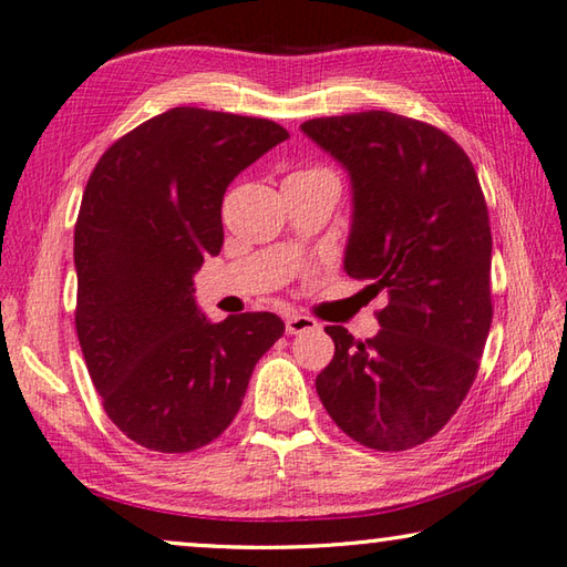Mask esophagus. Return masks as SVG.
<instances>
[{"label":"esophagus","mask_w":567,"mask_h":567,"mask_svg":"<svg viewBox=\"0 0 567 567\" xmlns=\"http://www.w3.org/2000/svg\"><path fill=\"white\" fill-rule=\"evenodd\" d=\"M320 326L308 316H288L286 318V332L288 334H303V332H310V330H318Z\"/></svg>","instance_id":"esophagus-1"}]
</instances>
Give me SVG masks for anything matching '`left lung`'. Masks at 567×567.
<instances>
[{"instance_id": "obj_1", "label": "left lung", "mask_w": 567, "mask_h": 567, "mask_svg": "<svg viewBox=\"0 0 567 567\" xmlns=\"http://www.w3.org/2000/svg\"><path fill=\"white\" fill-rule=\"evenodd\" d=\"M300 130L352 183L344 271L389 298L367 342L326 328L334 357L318 396L352 441L381 453L415 447L467 396L492 326V233L475 166L445 132L394 112Z\"/></svg>"}]
</instances>
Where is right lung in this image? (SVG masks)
Listing matches in <instances>:
<instances>
[{
    "mask_svg": "<svg viewBox=\"0 0 567 567\" xmlns=\"http://www.w3.org/2000/svg\"><path fill=\"white\" fill-rule=\"evenodd\" d=\"M286 138L271 120L173 107L117 138L90 173L75 223V330L102 406L136 445L213 443L284 334L274 313L210 322L193 276L223 249L229 183Z\"/></svg>",
    "mask_w": 567,
    "mask_h": 567,
    "instance_id": "add662e5",
    "label": "right lung"
}]
</instances>
